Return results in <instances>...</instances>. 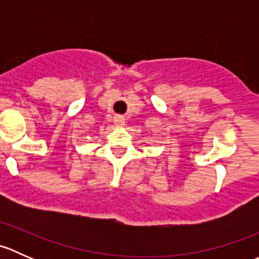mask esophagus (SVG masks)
I'll return each instance as SVG.
<instances>
[{"label": "esophagus", "mask_w": 259, "mask_h": 259, "mask_svg": "<svg viewBox=\"0 0 259 259\" xmlns=\"http://www.w3.org/2000/svg\"><path fill=\"white\" fill-rule=\"evenodd\" d=\"M115 124L119 125V126H121V125H124V124H125L124 117H121V116H116V117H115Z\"/></svg>", "instance_id": "34e87169"}]
</instances>
